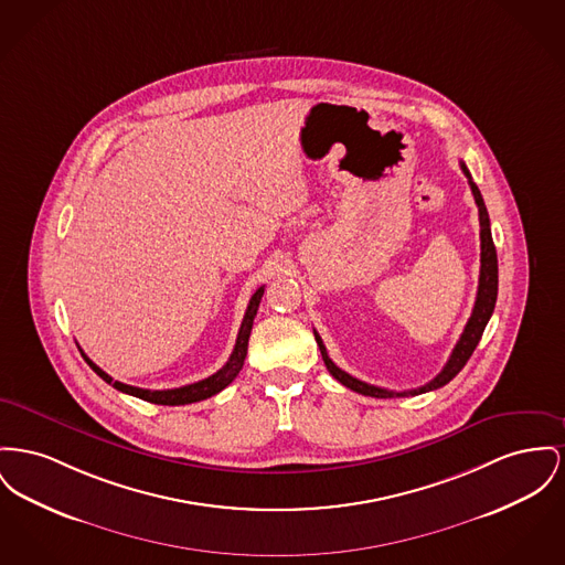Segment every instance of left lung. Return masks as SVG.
<instances>
[{"mask_svg": "<svg viewBox=\"0 0 565 565\" xmlns=\"http://www.w3.org/2000/svg\"><path fill=\"white\" fill-rule=\"evenodd\" d=\"M463 168L465 177L469 181V188H471V194L473 200L478 204V217H480V279H478V295H476V302H473V309H471V316L465 324V331L461 332L448 363L444 365V369L433 377L429 384L420 386V388H414V391H403V393H395V391H386V388H377V386H371L366 382H361L356 377H352L350 373L341 371L339 366L332 363L329 359V352L320 339V334L313 331L316 334V341H318V348L322 352V361L327 369L331 371L332 377L337 382H341L343 386H348L350 391L354 393H361L365 397L375 398H391V397H414V395H423V393H429L435 388H441L446 386L461 369L465 363L469 361V356L473 354L482 332L487 329L491 316H493V309H495V300H498V252H495V243H493V236H491V222H489V213H487V206H484V200L482 194L478 190V185L471 181V174L469 170L461 162Z\"/></svg>", "mask_w": 565, "mask_h": 565, "instance_id": "8db88e82", "label": "left lung"}]
</instances>
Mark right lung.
<instances>
[{"instance_id": "add662e5", "label": "right lung", "mask_w": 565, "mask_h": 565, "mask_svg": "<svg viewBox=\"0 0 565 565\" xmlns=\"http://www.w3.org/2000/svg\"><path fill=\"white\" fill-rule=\"evenodd\" d=\"M265 295V286H260L254 297L249 299L247 305V311H245V318L241 322V329L236 334V343H234L233 354L228 359V363L222 366L217 373L194 382V384H188V386H181V388H170V391H145V388H136V386H128L124 382H117L113 380L108 373H104L100 366L96 365L92 359H87V354L81 350L83 359L87 361V365L92 366L102 380L106 384H110L113 388L126 393V395H132V397L142 398V401H149V403H156V405H188V403H196L202 398L213 397L217 395L220 391H224L234 377L238 375V371L243 369L245 363V356H247V343H249V334H252V327H254V318L258 313V305L263 300Z\"/></svg>"}]
</instances>
